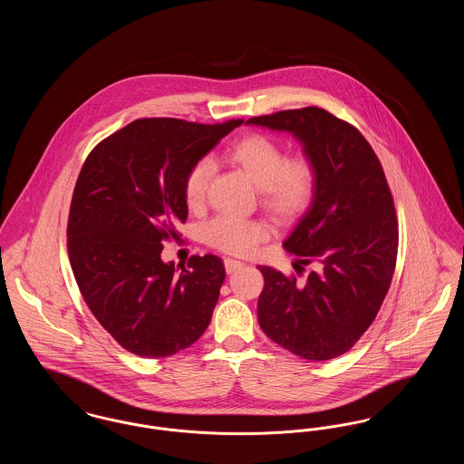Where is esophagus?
<instances>
[{"label":"esophagus","mask_w":464,"mask_h":464,"mask_svg":"<svg viewBox=\"0 0 464 464\" xmlns=\"http://www.w3.org/2000/svg\"><path fill=\"white\" fill-rule=\"evenodd\" d=\"M243 263L240 261H235V259H224V267H226V273H235L237 269L242 267Z\"/></svg>","instance_id":"1"}]
</instances>
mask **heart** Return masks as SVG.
I'll return each instance as SVG.
<instances>
[{"instance_id":"b5f03b06","label":"heart","mask_w":464,"mask_h":464,"mask_svg":"<svg viewBox=\"0 0 464 464\" xmlns=\"http://www.w3.org/2000/svg\"><path fill=\"white\" fill-rule=\"evenodd\" d=\"M224 158L238 167L259 189V203L266 214L278 224L299 219L313 203L318 188V170L311 156H287L285 148L265 133H248L237 140ZM214 174L210 160H198L184 177V199L193 210L203 207ZM210 246L245 256L267 238L261 221H243L219 216L203 229Z\"/></svg>"}]
</instances>
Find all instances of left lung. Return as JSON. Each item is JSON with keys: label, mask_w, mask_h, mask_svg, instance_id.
<instances>
[{"label": "left lung", "mask_w": 464, "mask_h": 464, "mask_svg": "<svg viewBox=\"0 0 464 464\" xmlns=\"http://www.w3.org/2000/svg\"><path fill=\"white\" fill-rule=\"evenodd\" d=\"M246 123L294 133L318 170L316 197L284 243L301 265L318 269L297 282L259 266V325L297 356L331 360L353 348L390 290L398 252L393 195L367 139L329 111H278Z\"/></svg>", "instance_id": "obj_1"}]
</instances>
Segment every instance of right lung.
I'll list each match as a JSON object with an SVG mask.
<instances>
[{"mask_svg": "<svg viewBox=\"0 0 464 464\" xmlns=\"http://www.w3.org/2000/svg\"><path fill=\"white\" fill-rule=\"evenodd\" d=\"M242 123L140 118L101 140L82 167L67 219L69 263L92 314L130 353L170 356L210 324L221 259L191 256L176 273L161 250L188 219V170Z\"/></svg>", "mask_w": 464, "mask_h": 464, "instance_id": "1", "label": "right lung"}]
</instances>
